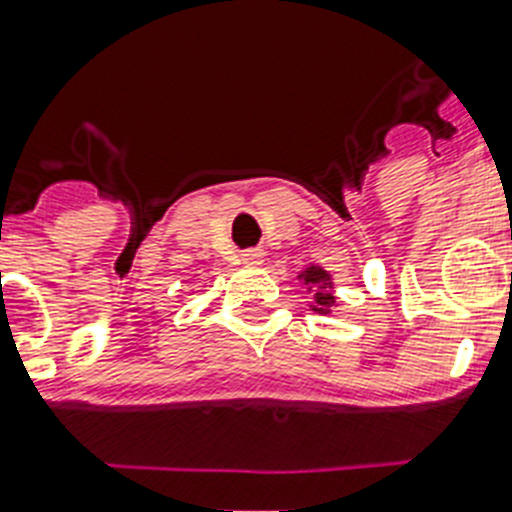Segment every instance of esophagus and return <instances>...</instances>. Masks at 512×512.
<instances>
[{"label": "esophagus", "mask_w": 512, "mask_h": 512, "mask_svg": "<svg viewBox=\"0 0 512 512\" xmlns=\"http://www.w3.org/2000/svg\"><path fill=\"white\" fill-rule=\"evenodd\" d=\"M244 265H249V268H260V265L265 263V252L263 249H249V252H244Z\"/></svg>", "instance_id": "34e87169"}]
</instances>
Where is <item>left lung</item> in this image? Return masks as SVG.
I'll return each instance as SVG.
<instances>
[{"mask_svg":"<svg viewBox=\"0 0 512 512\" xmlns=\"http://www.w3.org/2000/svg\"><path fill=\"white\" fill-rule=\"evenodd\" d=\"M299 284L305 286V294L310 297V310L318 315H331L339 307V299L334 297V276L323 265H307L297 273Z\"/></svg>","mask_w":512,"mask_h":512,"instance_id":"left-lung-1","label":"left lung"}]
</instances>
